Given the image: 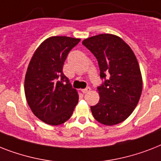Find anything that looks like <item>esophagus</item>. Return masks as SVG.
Segmentation results:
<instances>
[{
  "label": "esophagus",
  "instance_id": "1",
  "mask_svg": "<svg viewBox=\"0 0 161 161\" xmlns=\"http://www.w3.org/2000/svg\"><path fill=\"white\" fill-rule=\"evenodd\" d=\"M90 91H91V88H90V87H86L84 89H82V92H83V94L87 93V92H89Z\"/></svg>",
  "mask_w": 161,
  "mask_h": 161
}]
</instances>
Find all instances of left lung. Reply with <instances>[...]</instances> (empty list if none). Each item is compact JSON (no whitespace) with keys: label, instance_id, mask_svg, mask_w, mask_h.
I'll use <instances>...</instances> for the list:
<instances>
[{"label":"left lung","instance_id":"left-lung-1","mask_svg":"<svg viewBox=\"0 0 161 161\" xmlns=\"http://www.w3.org/2000/svg\"><path fill=\"white\" fill-rule=\"evenodd\" d=\"M83 44L97 59L100 77H108L97 87L100 98L91 107L92 116L106 126L121 123L132 113L142 95V76L135 53L112 34L87 38Z\"/></svg>","mask_w":161,"mask_h":161}]
</instances>
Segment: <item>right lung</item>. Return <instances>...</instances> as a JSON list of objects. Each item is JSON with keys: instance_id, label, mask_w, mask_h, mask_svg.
<instances>
[{"instance_id": "1", "label": "right lung", "mask_w": 161, "mask_h": 161, "mask_svg": "<svg viewBox=\"0 0 161 161\" xmlns=\"http://www.w3.org/2000/svg\"><path fill=\"white\" fill-rule=\"evenodd\" d=\"M80 39L51 36L35 51L25 78V94L32 112L44 123L67 121L78 102L76 89L63 73L68 53Z\"/></svg>"}]
</instances>
